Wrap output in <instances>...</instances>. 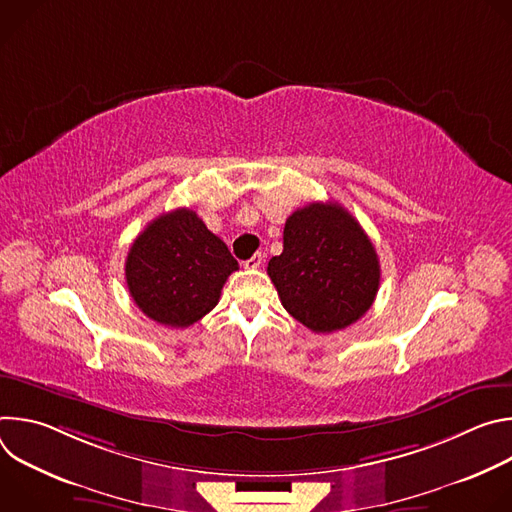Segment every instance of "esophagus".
Masks as SVG:
<instances>
[{
    "instance_id": "esophagus-1",
    "label": "esophagus",
    "mask_w": 512,
    "mask_h": 512,
    "mask_svg": "<svg viewBox=\"0 0 512 512\" xmlns=\"http://www.w3.org/2000/svg\"><path fill=\"white\" fill-rule=\"evenodd\" d=\"M261 263H263V255H261V253H255V255H253L251 259H247L243 265H245V269H259Z\"/></svg>"
}]
</instances>
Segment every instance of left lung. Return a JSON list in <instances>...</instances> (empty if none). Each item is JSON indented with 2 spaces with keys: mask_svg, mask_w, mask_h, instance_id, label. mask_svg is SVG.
<instances>
[{
  "mask_svg": "<svg viewBox=\"0 0 512 512\" xmlns=\"http://www.w3.org/2000/svg\"><path fill=\"white\" fill-rule=\"evenodd\" d=\"M267 273L283 308L318 334L367 314L381 283L371 239L338 202H310L291 214L283 251L271 257Z\"/></svg>",
  "mask_w": 512,
  "mask_h": 512,
  "instance_id": "obj_1",
  "label": "left lung"
}]
</instances>
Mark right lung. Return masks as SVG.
Returning <instances> with one entry per match:
<instances>
[{"label": "right lung", "instance_id": "add662e5", "mask_svg": "<svg viewBox=\"0 0 512 512\" xmlns=\"http://www.w3.org/2000/svg\"><path fill=\"white\" fill-rule=\"evenodd\" d=\"M239 269L227 245L190 208L160 214L133 241L125 279L137 308L158 324L188 328L221 298Z\"/></svg>", "mask_w": 512, "mask_h": 512}]
</instances>
